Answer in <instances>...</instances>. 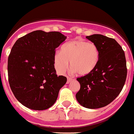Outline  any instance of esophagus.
<instances>
[{
	"label": "esophagus",
	"mask_w": 134,
	"mask_h": 134,
	"mask_svg": "<svg viewBox=\"0 0 134 134\" xmlns=\"http://www.w3.org/2000/svg\"><path fill=\"white\" fill-rule=\"evenodd\" d=\"M72 80V78H69V77H67V84H69L70 82Z\"/></svg>",
	"instance_id": "1"
}]
</instances>
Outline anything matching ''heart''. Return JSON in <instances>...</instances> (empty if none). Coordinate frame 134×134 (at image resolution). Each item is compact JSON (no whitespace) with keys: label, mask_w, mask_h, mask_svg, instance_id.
I'll list each match as a JSON object with an SVG mask.
<instances>
[{"label":"heart","mask_w":134,"mask_h":134,"mask_svg":"<svg viewBox=\"0 0 134 134\" xmlns=\"http://www.w3.org/2000/svg\"><path fill=\"white\" fill-rule=\"evenodd\" d=\"M99 58L100 52L95 44L77 39L65 43L61 48V52L55 54L54 64L58 72L64 73L70 62L72 72L84 76L95 69Z\"/></svg>","instance_id":"heart-1"}]
</instances>
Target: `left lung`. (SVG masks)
<instances>
[{
    "label": "left lung",
    "instance_id": "obj_1",
    "mask_svg": "<svg viewBox=\"0 0 134 134\" xmlns=\"http://www.w3.org/2000/svg\"><path fill=\"white\" fill-rule=\"evenodd\" d=\"M86 38L95 44L100 52L95 69L77 78L80 89L76 94L83 107L97 109L108 105L121 92L127 76L125 53L116 40L93 34Z\"/></svg>",
    "mask_w": 134,
    "mask_h": 134
}]
</instances>
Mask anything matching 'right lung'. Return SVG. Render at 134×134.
<instances>
[{
  "label": "right lung",
  "mask_w": 134,
  "mask_h": 134,
  "mask_svg": "<svg viewBox=\"0 0 134 134\" xmlns=\"http://www.w3.org/2000/svg\"><path fill=\"white\" fill-rule=\"evenodd\" d=\"M66 39L59 32L36 30L20 38L8 59V82L20 103L34 110L50 108L67 78L56 75L55 49Z\"/></svg>",
  "instance_id": "1"
}]
</instances>
